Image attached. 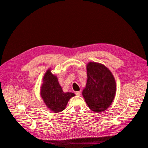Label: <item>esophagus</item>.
Returning a JSON list of instances; mask_svg holds the SVG:
<instances>
[{
    "label": "esophagus",
    "instance_id": "obj_1",
    "mask_svg": "<svg viewBox=\"0 0 148 148\" xmlns=\"http://www.w3.org/2000/svg\"><path fill=\"white\" fill-rule=\"evenodd\" d=\"M75 95H77V96H79L80 95H81V92H80L79 91H76V92H75Z\"/></svg>",
    "mask_w": 148,
    "mask_h": 148
}]
</instances>
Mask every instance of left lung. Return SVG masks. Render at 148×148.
<instances>
[{
    "label": "left lung",
    "instance_id": "8db88e82",
    "mask_svg": "<svg viewBox=\"0 0 148 148\" xmlns=\"http://www.w3.org/2000/svg\"><path fill=\"white\" fill-rule=\"evenodd\" d=\"M88 79L83 96L89 109L96 112L104 111L112 102L116 83L110 70L99 63L89 62L87 65Z\"/></svg>",
    "mask_w": 148,
    "mask_h": 148
}]
</instances>
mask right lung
<instances>
[{
	"label": "right lung",
	"instance_id": "1",
	"mask_svg": "<svg viewBox=\"0 0 148 148\" xmlns=\"http://www.w3.org/2000/svg\"><path fill=\"white\" fill-rule=\"evenodd\" d=\"M44 83L41 89V95L48 108L55 112L64 110L73 92H64L58 82L57 78L48 70L43 78Z\"/></svg>",
	"mask_w": 148,
	"mask_h": 148
}]
</instances>
